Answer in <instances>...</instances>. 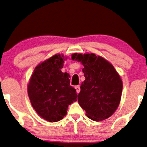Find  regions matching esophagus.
Instances as JSON below:
<instances>
[{"mask_svg":"<svg viewBox=\"0 0 147 147\" xmlns=\"http://www.w3.org/2000/svg\"><path fill=\"white\" fill-rule=\"evenodd\" d=\"M75 88H76V92H77V93H80V86H76L75 87Z\"/></svg>","mask_w":147,"mask_h":147,"instance_id":"1","label":"esophagus"}]
</instances>
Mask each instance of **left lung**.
I'll return each instance as SVG.
<instances>
[{"label": "left lung", "instance_id": "1", "mask_svg": "<svg viewBox=\"0 0 147 147\" xmlns=\"http://www.w3.org/2000/svg\"><path fill=\"white\" fill-rule=\"evenodd\" d=\"M72 59L80 61L86 80L82 83L78 101L91 120L100 121L111 116L119 105L123 84L109 61L94 54H74Z\"/></svg>", "mask_w": 147, "mask_h": 147}]
</instances>
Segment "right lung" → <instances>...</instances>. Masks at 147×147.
Returning a JSON list of instances; mask_svg holds the SVG:
<instances>
[{
  "label": "right lung",
  "mask_w": 147,
  "mask_h": 147,
  "mask_svg": "<svg viewBox=\"0 0 147 147\" xmlns=\"http://www.w3.org/2000/svg\"><path fill=\"white\" fill-rule=\"evenodd\" d=\"M63 55H54L36 67L31 76L28 93L39 115L50 122L62 119L69 105L76 101V90L70 86L68 74L61 72Z\"/></svg>",
  "instance_id": "right-lung-1"
}]
</instances>
